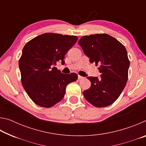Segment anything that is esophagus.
Returning <instances> with one entry per match:
<instances>
[{
	"mask_svg": "<svg viewBox=\"0 0 146 146\" xmlns=\"http://www.w3.org/2000/svg\"><path fill=\"white\" fill-rule=\"evenodd\" d=\"M78 80H82V79L84 78V77H83V76H82L78 75Z\"/></svg>",
	"mask_w": 146,
	"mask_h": 146,
	"instance_id": "esophagus-1",
	"label": "esophagus"
}]
</instances>
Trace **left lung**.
Returning <instances> with one entry per match:
<instances>
[{"label": "left lung", "instance_id": "left-lung-1", "mask_svg": "<svg viewBox=\"0 0 146 146\" xmlns=\"http://www.w3.org/2000/svg\"><path fill=\"white\" fill-rule=\"evenodd\" d=\"M91 63L98 68L101 77L89 76L91 87L83 92L88 102L104 108L115 102L126 85L129 60L122 43L108 34L83 36L78 41Z\"/></svg>", "mask_w": 146, "mask_h": 146}]
</instances>
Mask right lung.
<instances>
[{"mask_svg": "<svg viewBox=\"0 0 146 146\" xmlns=\"http://www.w3.org/2000/svg\"><path fill=\"white\" fill-rule=\"evenodd\" d=\"M74 35L47 33L24 46L19 61L21 82L32 101L40 107L51 108L60 102L68 84L78 78L76 73L63 74L55 67L74 46Z\"/></svg>", "mask_w": 146, "mask_h": 146, "instance_id": "1", "label": "right lung"}]
</instances>
